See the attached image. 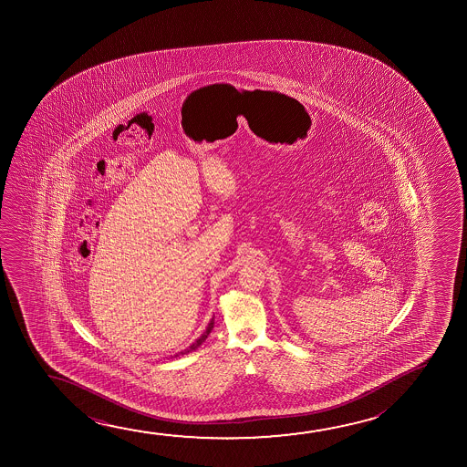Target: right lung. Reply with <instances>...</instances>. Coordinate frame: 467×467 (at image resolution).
Wrapping results in <instances>:
<instances>
[{
    "label": "right lung",
    "instance_id": "right-lung-1",
    "mask_svg": "<svg viewBox=\"0 0 467 467\" xmlns=\"http://www.w3.org/2000/svg\"><path fill=\"white\" fill-rule=\"evenodd\" d=\"M212 328H213V319L211 320V324H209V327L205 328V332L202 333V335H201V337H199V338L196 339V341H194V343H192V345L190 346L188 349H185V352H182V354H186V352L194 351L196 348H199V346L202 345V343H204L205 341V338L209 337V333L212 332Z\"/></svg>",
    "mask_w": 467,
    "mask_h": 467
}]
</instances>
